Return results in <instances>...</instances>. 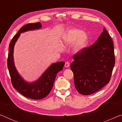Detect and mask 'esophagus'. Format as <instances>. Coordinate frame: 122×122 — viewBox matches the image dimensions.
Returning a JSON list of instances; mask_svg holds the SVG:
<instances>
[{"instance_id":"34e87169","label":"esophagus","mask_w":122,"mask_h":122,"mask_svg":"<svg viewBox=\"0 0 122 122\" xmlns=\"http://www.w3.org/2000/svg\"><path fill=\"white\" fill-rule=\"evenodd\" d=\"M70 66V63L69 62H66L65 63V67H69Z\"/></svg>"}]
</instances>
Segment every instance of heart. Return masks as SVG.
<instances>
[{
  "label": "heart",
  "instance_id": "obj_1",
  "mask_svg": "<svg viewBox=\"0 0 122 122\" xmlns=\"http://www.w3.org/2000/svg\"><path fill=\"white\" fill-rule=\"evenodd\" d=\"M63 42L71 45L75 52H80L86 48L89 42L88 35L77 28H71L67 30L63 36Z\"/></svg>",
  "mask_w": 122,
  "mask_h": 122
}]
</instances>
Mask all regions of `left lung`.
I'll return each instance as SVG.
<instances>
[{"mask_svg": "<svg viewBox=\"0 0 122 122\" xmlns=\"http://www.w3.org/2000/svg\"><path fill=\"white\" fill-rule=\"evenodd\" d=\"M73 59L71 69L80 94H92L109 83L115 58L113 41L106 29L94 44L76 53Z\"/></svg>", "mask_w": 122, "mask_h": 122, "instance_id": "obj_1", "label": "left lung"}]
</instances>
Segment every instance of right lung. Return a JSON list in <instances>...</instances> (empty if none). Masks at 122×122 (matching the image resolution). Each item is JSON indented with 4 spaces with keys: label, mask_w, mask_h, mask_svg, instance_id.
<instances>
[{
    "label": "right lung",
    "mask_w": 122,
    "mask_h": 122,
    "mask_svg": "<svg viewBox=\"0 0 122 122\" xmlns=\"http://www.w3.org/2000/svg\"><path fill=\"white\" fill-rule=\"evenodd\" d=\"M41 26H42L40 22L28 24L22 26L18 33L13 36L10 43L9 52L7 57V67L12 86L19 93L25 97L33 100H40L48 95L53 88L57 73L62 71L65 65L64 62H59L52 64L38 81L34 83H27L18 73L13 62V53L15 42L21 33L40 28Z\"/></svg>",
    "instance_id": "right-lung-1"
}]
</instances>
